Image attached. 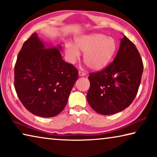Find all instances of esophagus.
<instances>
[{
  "mask_svg": "<svg viewBox=\"0 0 157 157\" xmlns=\"http://www.w3.org/2000/svg\"><path fill=\"white\" fill-rule=\"evenodd\" d=\"M86 73H84V72H82V71H79V76H84L86 75Z\"/></svg>",
  "mask_w": 157,
  "mask_h": 157,
  "instance_id": "obj_1",
  "label": "esophagus"
}]
</instances>
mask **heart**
I'll return each mask as SVG.
<instances>
[{"instance_id":"obj_1","label":"heart","mask_w":157,"mask_h":157,"mask_svg":"<svg viewBox=\"0 0 157 157\" xmlns=\"http://www.w3.org/2000/svg\"><path fill=\"white\" fill-rule=\"evenodd\" d=\"M117 49L116 40L104 34L91 33L79 36L75 39V46L66 42L65 54L71 63H75L84 52V62L89 68L99 71L105 68L113 59Z\"/></svg>"}]
</instances>
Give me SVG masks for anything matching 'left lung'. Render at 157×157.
<instances>
[{"label":"left lung","instance_id":"1","mask_svg":"<svg viewBox=\"0 0 157 157\" xmlns=\"http://www.w3.org/2000/svg\"><path fill=\"white\" fill-rule=\"evenodd\" d=\"M143 71L139 51L124 36L113 62L101 71L89 74L86 95L89 105L102 115H111L128 107L137 94Z\"/></svg>","mask_w":157,"mask_h":157}]
</instances>
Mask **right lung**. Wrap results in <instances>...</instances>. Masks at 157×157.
Listing matches in <instances>:
<instances>
[{
	"label": "right lung",
	"instance_id": "add662e5",
	"mask_svg": "<svg viewBox=\"0 0 157 157\" xmlns=\"http://www.w3.org/2000/svg\"><path fill=\"white\" fill-rule=\"evenodd\" d=\"M62 46H46L34 33L23 44L14 66V87L34 115L54 117L64 109L78 71L62 59Z\"/></svg>",
	"mask_w": 157,
	"mask_h": 157
}]
</instances>
